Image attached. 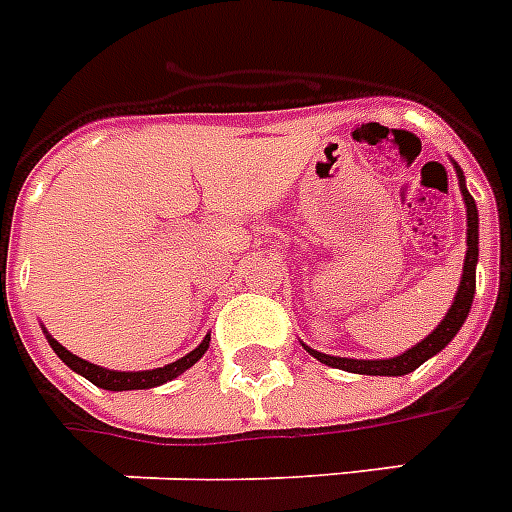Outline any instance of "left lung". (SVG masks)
<instances>
[{"label": "left lung", "instance_id": "left-lung-1", "mask_svg": "<svg viewBox=\"0 0 512 512\" xmlns=\"http://www.w3.org/2000/svg\"><path fill=\"white\" fill-rule=\"evenodd\" d=\"M456 168L458 189H461V198H464V206H467V257H464V271H461V282H458L456 298L450 304L448 314L442 317V323L434 328V331L420 339L418 344H412L410 350H404L401 355H393V358H374V361H363V358H339V355H325L320 350H312L309 344H304V350L317 358L325 366L331 369H342V372L352 374H372V377H401V374H410L418 369L420 363H426L429 358H434L437 352H442L453 342V336L461 331V325L467 323L469 309H472V298H475V268H478V206H475V198L469 195L467 179H464V170Z\"/></svg>", "mask_w": 512, "mask_h": 512}]
</instances>
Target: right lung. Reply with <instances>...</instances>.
Returning <instances> with one entry per match:
<instances>
[{
	"label": "right lung",
	"mask_w": 512,
	"mask_h": 512,
	"mask_svg": "<svg viewBox=\"0 0 512 512\" xmlns=\"http://www.w3.org/2000/svg\"><path fill=\"white\" fill-rule=\"evenodd\" d=\"M43 333L45 339H48V344H51V350L62 358V363H67L75 374H81V377H86L89 382H94L102 391H149V388L165 385V382L176 380L179 374L187 372L189 366H195V363L206 355L208 342H211V333H208L206 339H203L195 350L187 352L179 361L168 363V366H160V369H146V372H116V369H102L97 363L83 361V358H78V355H73L67 347H62V344L56 342L54 336L45 331V328Z\"/></svg>",
	"instance_id": "add662e5"
}]
</instances>
